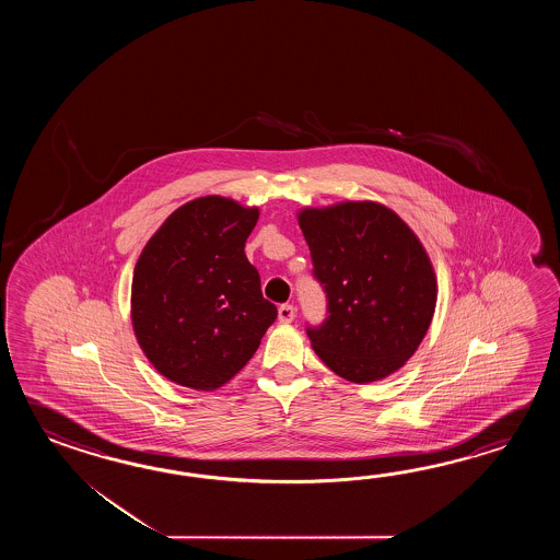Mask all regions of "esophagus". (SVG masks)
<instances>
[{
    "label": "esophagus",
    "instance_id": "34e87169",
    "mask_svg": "<svg viewBox=\"0 0 560 560\" xmlns=\"http://www.w3.org/2000/svg\"><path fill=\"white\" fill-rule=\"evenodd\" d=\"M294 318H296V308H294L292 304H282V306L278 308V320L288 324V322H292Z\"/></svg>",
    "mask_w": 560,
    "mask_h": 560
}]
</instances>
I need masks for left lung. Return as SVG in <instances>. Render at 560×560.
Returning <instances> with one entry per match:
<instances>
[{"instance_id": "left-lung-1", "label": "left lung", "mask_w": 560, "mask_h": 560, "mask_svg": "<svg viewBox=\"0 0 560 560\" xmlns=\"http://www.w3.org/2000/svg\"><path fill=\"white\" fill-rule=\"evenodd\" d=\"M298 224L328 316L306 328L314 352L346 381H382L417 352L436 308V276L417 234L390 208H304Z\"/></svg>"}]
</instances>
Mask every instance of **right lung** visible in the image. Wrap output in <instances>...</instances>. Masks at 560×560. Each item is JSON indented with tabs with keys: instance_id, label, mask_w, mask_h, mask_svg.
I'll return each mask as SVG.
<instances>
[{
	"instance_id": "1",
	"label": "right lung",
	"mask_w": 560,
	"mask_h": 560,
	"mask_svg": "<svg viewBox=\"0 0 560 560\" xmlns=\"http://www.w3.org/2000/svg\"><path fill=\"white\" fill-rule=\"evenodd\" d=\"M258 208L222 196L179 206L143 246L131 280V324L167 381L215 390L258 350L278 310L262 296L244 244Z\"/></svg>"
}]
</instances>
